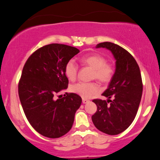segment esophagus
<instances>
[{
	"label": "esophagus",
	"instance_id": "1",
	"mask_svg": "<svg viewBox=\"0 0 160 160\" xmlns=\"http://www.w3.org/2000/svg\"><path fill=\"white\" fill-rule=\"evenodd\" d=\"M89 102H90V101H89V100L88 99H82V103H83V104H86V103H88Z\"/></svg>",
	"mask_w": 160,
	"mask_h": 160
}]
</instances>
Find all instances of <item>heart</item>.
<instances>
[{
    "label": "heart",
    "instance_id": "b5f03b06",
    "mask_svg": "<svg viewBox=\"0 0 160 160\" xmlns=\"http://www.w3.org/2000/svg\"><path fill=\"white\" fill-rule=\"evenodd\" d=\"M84 66H89L93 69L92 79H97L102 83L111 81L114 75V68L112 64L107 63V60L102 56L97 53L85 56L80 59ZM65 74L70 80L76 79L78 66L73 60H70L65 66ZM99 86L96 82H79L71 87V92L77 94L84 99L92 97L98 92Z\"/></svg>",
    "mask_w": 160,
    "mask_h": 160
}]
</instances>
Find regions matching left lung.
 <instances>
[{
	"mask_svg": "<svg viewBox=\"0 0 160 160\" xmlns=\"http://www.w3.org/2000/svg\"><path fill=\"white\" fill-rule=\"evenodd\" d=\"M96 48H106L112 53L116 70L109 87L102 94L107 97V101L92 100L97 110L92 120L99 131L118 135L128 128L136 116L142 92L141 74L135 58L120 46L103 42Z\"/></svg>",
	"mask_w": 160,
	"mask_h": 160,
	"instance_id": "left-lung-1",
	"label": "left lung"
}]
</instances>
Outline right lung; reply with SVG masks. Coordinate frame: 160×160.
I'll list each match as a JSON object with an SVG mask.
<instances>
[{"label": "right lung", "mask_w": 160, "mask_h": 160, "mask_svg": "<svg viewBox=\"0 0 160 160\" xmlns=\"http://www.w3.org/2000/svg\"><path fill=\"white\" fill-rule=\"evenodd\" d=\"M79 52L65 44L46 45L34 51L23 67L18 85L22 107L31 126L45 137L63 136L73 124L81 97L75 93L58 99L54 96L67 89L65 66Z\"/></svg>", "instance_id": "right-lung-1"}]
</instances>
